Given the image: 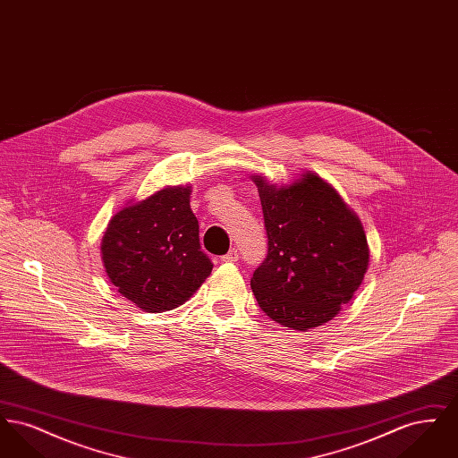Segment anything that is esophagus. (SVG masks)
Listing matches in <instances>:
<instances>
[{"mask_svg":"<svg viewBox=\"0 0 458 458\" xmlns=\"http://www.w3.org/2000/svg\"><path fill=\"white\" fill-rule=\"evenodd\" d=\"M221 261L223 262H237L239 261V252H237V249H230L228 250V254H225L223 258H221Z\"/></svg>","mask_w":458,"mask_h":458,"instance_id":"esophagus-1","label":"esophagus"}]
</instances>
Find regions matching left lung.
Here are the masks:
<instances>
[{"label":"left lung","instance_id":"1","mask_svg":"<svg viewBox=\"0 0 458 458\" xmlns=\"http://www.w3.org/2000/svg\"><path fill=\"white\" fill-rule=\"evenodd\" d=\"M252 180L267 233V256L250 278L256 301L282 327H321L349 304L368 271L362 223L318 174L280 189Z\"/></svg>","mask_w":458,"mask_h":458}]
</instances>
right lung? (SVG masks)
<instances>
[{"instance_id":"right-lung-1","label":"right lung","mask_w":458,"mask_h":458,"mask_svg":"<svg viewBox=\"0 0 458 458\" xmlns=\"http://www.w3.org/2000/svg\"><path fill=\"white\" fill-rule=\"evenodd\" d=\"M101 254L111 284L148 312L189 301L211 275L200 250L191 187H166L109 219Z\"/></svg>"}]
</instances>
